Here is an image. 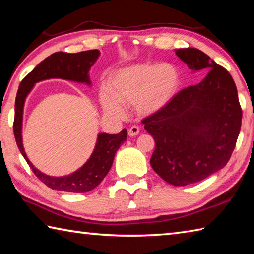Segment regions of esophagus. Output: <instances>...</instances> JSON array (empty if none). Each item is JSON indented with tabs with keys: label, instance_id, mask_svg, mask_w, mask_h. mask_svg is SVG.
<instances>
[{
	"label": "esophagus",
	"instance_id": "34e87169",
	"mask_svg": "<svg viewBox=\"0 0 254 254\" xmlns=\"http://www.w3.org/2000/svg\"><path fill=\"white\" fill-rule=\"evenodd\" d=\"M139 132H140V127H136V126H133V127L128 128V135H130V136L137 135V134H139Z\"/></svg>",
	"mask_w": 254,
	"mask_h": 254
}]
</instances>
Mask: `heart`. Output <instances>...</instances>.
<instances>
[{"mask_svg":"<svg viewBox=\"0 0 254 254\" xmlns=\"http://www.w3.org/2000/svg\"><path fill=\"white\" fill-rule=\"evenodd\" d=\"M180 86L182 75L173 64H136L111 76L102 105L112 115H121L124 104H134L140 114L151 115L174 100Z\"/></svg>","mask_w":254,"mask_h":254,"instance_id":"b5f03b06","label":"heart"}]
</instances>
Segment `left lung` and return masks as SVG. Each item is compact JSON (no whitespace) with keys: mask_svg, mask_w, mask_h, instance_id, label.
I'll list each match as a JSON object with an SVG mask.
<instances>
[{"mask_svg":"<svg viewBox=\"0 0 254 254\" xmlns=\"http://www.w3.org/2000/svg\"><path fill=\"white\" fill-rule=\"evenodd\" d=\"M176 55L189 69L208 70L207 75L142 123L156 142L150 159L153 170L168 184L186 186L225 167L241 130L242 110L225 68L196 48L176 49Z\"/></svg>","mask_w":254,"mask_h":254,"instance_id":"8db88e82","label":"left lung"}]
</instances>
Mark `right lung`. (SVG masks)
I'll use <instances>...</instances> for the list:
<instances>
[{
    "mask_svg": "<svg viewBox=\"0 0 254 254\" xmlns=\"http://www.w3.org/2000/svg\"><path fill=\"white\" fill-rule=\"evenodd\" d=\"M100 56V51L87 50L77 54L55 53L47 57L34 69L24 77L19 86L15 97V113L13 132L16 144L20 152L22 153L25 161L40 182L51 189L67 192H87L100 185L109 173L114 156L124 141L127 140V131L124 128L118 134L100 133L94 148L92 156L83 167L70 175L63 177L48 176L34 167L27 157L22 144V119L23 107L28 94L31 92L33 86L38 81L62 78L67 80L85 83L91 85L88 71Z\"/></svg>",
    "mask_w": 254,
    "mask_h": 254,
    "instance_id": "add662e5",
    "label": "right lung"
}]
</instances>
